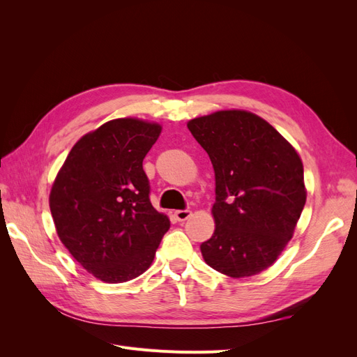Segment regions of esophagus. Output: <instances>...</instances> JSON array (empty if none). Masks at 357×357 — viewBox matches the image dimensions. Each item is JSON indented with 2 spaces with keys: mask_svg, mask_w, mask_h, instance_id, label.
<instances>
[{
  "mask_svg": "<svg viewBox=\"0 0 357 357\" xmlns=\"http://www.w3.org/2000/svg\"><path fill=\"white\" fill-rule=\"evenodd\" d=\"M192 215V213L189 211V210H177V211H174V218H176V220H178V222H185V220H188L189 218Z\"/></svg>",
  "mask_w": 357,
  "mask_h": 357,
  "instance_id": "1",
  "label": "esophagus"
}]
</instances>
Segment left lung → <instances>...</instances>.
<instances>
[{
	"label": "left lung",
	"mask_w": 357,
	"mask_h": 357,
	"mask_svg": "<svg viewBox=\"0 0 357 357\" xmlns=\"http://www.w3.org/2000/svg\"><path fill=\"white\" fill-rule=\"evenodd\" d=\"M188 128L215 177V228L201 244L204 261L232 278L262 273L294 236L307 201L298 152L265 119L245 110L195 117Z\"/></svg>",
	"instance_id": "left-lung-1"
}]
</instances>
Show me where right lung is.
<instances>
[{
  "label": "right lung",
  "instance_id": "add662e5",
  "mask_svg": "<svg viewBox=\"0 0 357 357\" xmlns=\"http://www.w3.org/2000/svg\"><path fill=\"white\" fill-rule=\"evenodd\" d=\"M162 126L113 119L75 143L49 195L56 234L86 271L125 283L147 271L169 219L149 198L143 159Z\"/></svg>",
  "mask_w": 357,
  "mask_h": 357
}]
</instances>
